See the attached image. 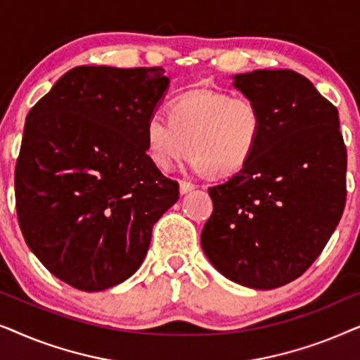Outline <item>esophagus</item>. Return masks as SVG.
I'll list each match as a JSON object with an SVG mask.
<instances>
[{"instance_id": "34e87169", "label": "esophagus", "mask_w": 360, "mask_h": 360, "mask_svg": "<svg viewBox=\"0 0 360 360\" xmlns=\"http://www.w3.org/2000/svg\"><path fill=\"white\" fill-rule=\"evenodd\" d=\"M191 190H195V185L193 184H190V181H184V180L180 181V193L181 195L188 193V191H191Z\"/></svg>"}]
</instances>
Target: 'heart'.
I'll return each mask as SVG.
<instances>
[{"label":"heart","mask_w":360,"mask_h":360,"mask_svg":"<svg viewBox=\"0 0 360 360\" xmlns=\"http://www.w3.org/2000/svg\"><path fill=\"white\" fill-rule=\"evenodd\" d=\"M264 134V116L249 96L195 88L170 103L169 121L150 116L146 121L147 155L160 170H170L191 154L196 172L231 176L244 169Z\"/></svg>","instance_id":"b5f03b06"}]
</instances>
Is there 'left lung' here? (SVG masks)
Masks as SVG:
<instances>
[{"label": "left lung", "instance_id": "obj_1", "mask_svg": "<svg viewBox=\"0 0 360 360\" xmlns=\"http://www.w3.org/2000/svg\"><path fill=\"white\" fill-rule=\"evenodd\" d=\"M233 85L264 116L243 170L210 186L201 248L219 274L255 290L298 278L321 254L346 205L347 152L336 106L293 70H254Z\"/></svg>", "mask_w": 360, "mask_h": 360}]
</instances>
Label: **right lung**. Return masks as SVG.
<instances>
[{
  "mask_svg": "<svg viewBox=\"0 0 360 360\" xmlns=\"http://www.w3.org/2000/svg\"><path fill=\"white\" fill-rule=\"evenodd\" d=\"M162 67L82 65L31 108L14 172L19 228L49 272L83 292L129 278L179 184L147 155Z\"/></svg>",
  "mask_w": 360,
  "mask_h": 360,
  "instance_id": "right-lung-1",
  "label": "right lung"
}]
</instances>
